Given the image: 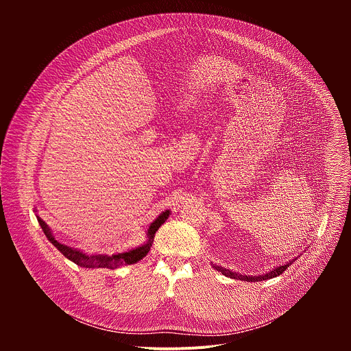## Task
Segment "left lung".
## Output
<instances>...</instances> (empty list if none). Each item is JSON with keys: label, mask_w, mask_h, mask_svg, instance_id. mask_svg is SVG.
Segmentation results:
<instances>
[{"label": "left lung", "mask_w": 351, "mask_h": 351, "mask_svg": "<svg viewBox=\"0 0 351 351\" xmlns=\"http://www.w3.org/2000/svg\"><path fill=\"white\" fill-rule=\"evenodd\" d=\"M300 256H302V254H300ZM300 256H298V257H300ZM298 257H294L293 260H289V263H285V264H282V265H278V267L272 268L271 271H268V272H265V274H261V275H241L240 272L230 271V269H228V268H225V267H221V265H217V264H213V263H211V265H213L214 269H217V271L221 272L222 275H225V276H228V278H232V279H239V280H245V282H261V280H267V279H272V278L279 276V275L283 274V271H286L287 267L291 265Z\"/></svg>", "instance_id": "obj_1"}]
</instances>
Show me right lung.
<instances>
[{
  "label": "right lung",
  "mask_w": 351,
  "mask_h": 351,
  "mask_svg": "<svg viewBox=\"0 0 351 351\" xmlns=\"http://www.w3.org/2000/svg\"><path fill=\"white\" fill-rule=\"evenodd\" d=\"M34 213H36V218H37V221H38L44 234L47 236V239L51 241L68 260H71L76 265L84 267V268H108V269H115V268H118L121 265L136 264L137 261H140L143 257H145L148 254L149 248H152V245H153L156 232L168 219V217L171 214V210L162 211L152 223H149V226L147 229V240L141 245L130 248V250H128V252L115 253L112 256H108V254H93V256H88L87 253H83V252H80V250H77V248L69 247V245H66L64 243H60L53 236L49 226L37 215V210H34Z\"/></svg>",
  "instance_id": "add662e5"
}]
</instances>
